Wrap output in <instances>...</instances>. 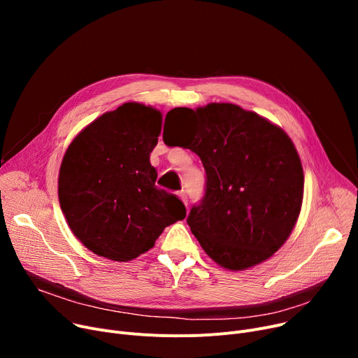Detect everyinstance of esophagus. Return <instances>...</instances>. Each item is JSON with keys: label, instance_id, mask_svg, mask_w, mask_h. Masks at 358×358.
<instances>
[{"label": "esophagus", "instance_id": "1", "mask_svg": "<svg viewBox=\"0 0 358 358\" xmlns=\"http://www.w3.org/2000/svg\"><path fill=\"white\" fill-rule=\"evenodd\" d=\"M178 197H180V200L187 206V204H189V200H187V194L184 193V192H180L178 193Z\"/></svg>", "mask_w": 358, "mask_h": 358}]
</instances>
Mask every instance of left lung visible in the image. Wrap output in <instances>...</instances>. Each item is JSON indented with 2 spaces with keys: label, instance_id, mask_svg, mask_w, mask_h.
<instances>
[{
  "label": "left lung",
  "instance_id": "obj_1",
  "mask_svg": "<svg viewBox=\"0 0 358 358\" xmlns=\"http://www.w3.org/2000/svg\"><path fill=\"white\" fill-rule=\"evenodd\" d=\"M169 113L196 122L187 143L166 136L164 142L187 146L203 162L206 193L187 223L204 252L232 271L268 259L290 236L302 208L305 177L292 139L270 120L231 103Z\"/></svg>",
  "mask_w": 358,
  "mask_h": 358
}]
</instances>
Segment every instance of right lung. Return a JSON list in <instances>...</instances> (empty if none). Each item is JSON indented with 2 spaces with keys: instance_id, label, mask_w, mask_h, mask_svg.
<instances>
[{
  "instance_id": "1",
  "label": "right lung",
  "mask_w": 358,
  "mask_h": 358,
  "mask_svg": "<svg viewBox=\"0 0 358 358\" xmlns=\"http://www.w3.org/2000/svg\"><path fill=\"white\" fill-rule=\"evenodd\" d=\"M161 111L124 103L84 127L64 155L58 196L72 234L94 254L126 262L149 251L185 217L182 201L155 185L149 155Z\"/></svg>"
}]
</instances>
